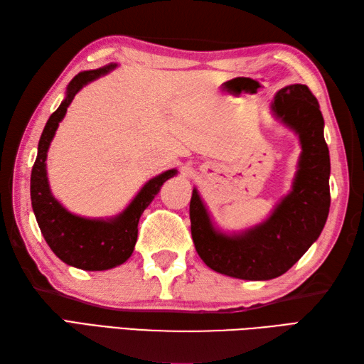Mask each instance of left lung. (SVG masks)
Masks as SVG:
<instances>
[{
	"mask_svg": "<svg viewBox=\"0 0 364 364\" xmlns=\"http://www.w3.org/2000/svg\"><path fill=\"white\" fill-rule=\"evenodd\" d=\"M270 107L301 145L292 191L270 218L241 235H225L214 228L196 188L189 205L198 257L215 272L241 280H272L288 272L319 237L330 210V156L318 100L305 84H291L278 90Z\"/></svg>",
	"mask_w": 364,
	"mask_h": 364,
	"instance_id": "1",
	"label": "left lung"
}]
</instances>
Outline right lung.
<instances>
[{"label":"right lung","instance_id":"add662e5","mask_svg":"<svg viewBox=\"0 0 364 364\" xmlns=\"http://www.w3.org/2000/svg\"><path fill=\"white\" fill-rule=\"evenodd\" d=\"M112 68H115V64L81 72L70 81L64 102L50 115L43 128L38 141L37 158L31 172V203L46 244L65 264L82 270L112 269L123 264L131 257L137 241V223L144 210L151 203L162 184L176 175V170L172 168L151 178L144 184L125 211L106 220L75 215L53 197L46 178L45 161L59 122L64 119L75 95L87 82L106 75Z\"/></svg>","mask_w":364,"mask_h":364}]
</instances>
